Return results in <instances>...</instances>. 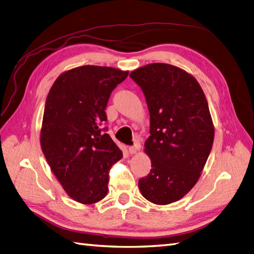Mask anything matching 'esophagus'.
Wrapping results in <instances>:
<instances>
[{
  "label": "esophagus",
  "mask_w": 254,
  "mask_h": 254,
  "mask_svg": "<svg viewBox=\"0 0 254 254\" xmlns=\"http://www.w3.org/2000/svg\"><path fill=\"white\" fill-rule=\"evenodd\" d=\"M139 150V143H134V145H131L128 148V151L130 154H134Z\"/></svg>",
  "instance_id": "1"
}]
</instances>
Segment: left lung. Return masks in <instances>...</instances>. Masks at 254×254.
Listing matches in <instances>:
<instances>
[{"label": "left lung", "instance_id": "1", "mask_svg": "<svg viewBox=\"0 0 254 254\" xmlns=\"http://www.w3.org/2000/svg\"><path fill=\"white\" fill-rule=\"evenodd\" d=\"M129 76L141 88L150 112L144 151L152 168L139 179V189L152 203L170 204L196 184L212 150L207 101L195 78L176 66L153 63Z\"/></svg>", "mask_w": 254, "mask_h": 254}]
</instances>
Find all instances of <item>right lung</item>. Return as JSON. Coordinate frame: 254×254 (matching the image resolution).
Instances as JSON below:
<instances>
[{"instance_id":"obj_1","label":"right lung","mask_w":254,"mask_h":254,"mask_svg":"<svg viewBox=\"0 0 254 254\" xmlns=\"http://www.w3.org/2000/svg\"><path fill=\"white\" fill-rule=\"evenodd\" d=\"M128 71L86 65L65 71L44 106L41 148L51 170L71 199L92 204L108 194L110 170L123 157L113 141L105 108Z\"/></svg>"}]
</instances>
